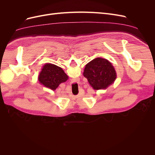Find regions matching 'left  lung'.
Segmentation results:
<instances>
[{
    "label": "left lung",
    "instance_id": "1",
    "mask_svg": "<svg viewBox=\"0 0 155 155\" xmlns=\"http://www.w3.org/2000/svg\"><path fill=\"white\" fill-rule=\"evenodd\" d=\"M83 76L95 90L105 89L114 82L116 73L109 61L97 58L87 64Z\"/></svg>",
    "mask_w": 155,
    "mask_h": 155
}]
</instances>
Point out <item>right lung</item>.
I'll return each instance as SVG.
<instances>
[{"label": "right lung", "instance_id": "right-lung-1", "mask_svg": "<svg viewBox=\"0 0 155 155\" xmlns=\"http://www.w3.org/2000/svg\"><path fill=\"white\" fill-rule=\"evenodd\" d=\"M67 75L63 70L53 64H46L39 76V81L46 87L55 90L60 83L68 79Z\"/></svg>", "mask_w": 155, "mask_h": 155}]
</instances>
